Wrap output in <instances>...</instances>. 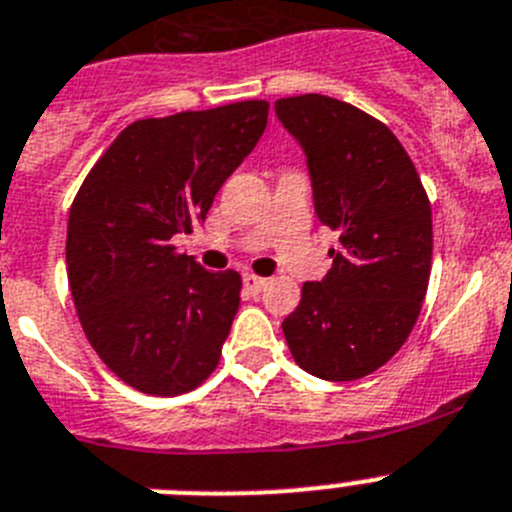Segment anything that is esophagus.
Wrapping results in <instances>:
<instances>
[{
	"mask_svg": "<svg viewBox=\"0 0 512 512\" xmlns=\"http://www.w3.org/2000/svg\"><path fill=\"white\" fill-rule=\"evenodd\" d=\"M243 287H246L251 295H259L261 289L266 287V279L256 277V274H243Z\"/></svg>",
	"mask_w": 512,
	"mask_h": 512,
	"instance_id": "34e87169",
	"label": "esophagus"
}]
</instances>
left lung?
<instances>
[{
    "instance_id": "8db88e82",
    "label": "left lung",
    "mask_w": 512,
    "mask_h": 512,
    "mask_svg": "<svg viewBox=\"0 0 512 512\" xmlns=\"http://www.w3.org/2000/svg\"><path fill=\"white\" fill-rule=\"evenodd\" d=\"M307 156L320 223L338 233L333 266L302 284L282 330L297 364L328 382L377 372L420 315L433 256L431 202L384 122L325 94L274 102Z\"/></svg>"
}]
</instances>
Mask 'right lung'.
Instances as JSON below:
<instances>
[{
    "instance_id": "right-lung-1",
    "label": "right lung",
    "mask_w": 512,
    "mask_h": 512,
    "mask_svg": "<svg viewBox=\"0 0 512 512\" xmlns=\"http://www.w3.org/2000/svg\"><path fill=\"white\" fill-rule=\"evenodd\" d=\"M269 102L148 117L122 130L69 212L66 269L99 359L138 392L174 397L215 372L241 305V274L202 269L171 238L192 233L264 135Z\"/></svg>"
}]
</instances>
